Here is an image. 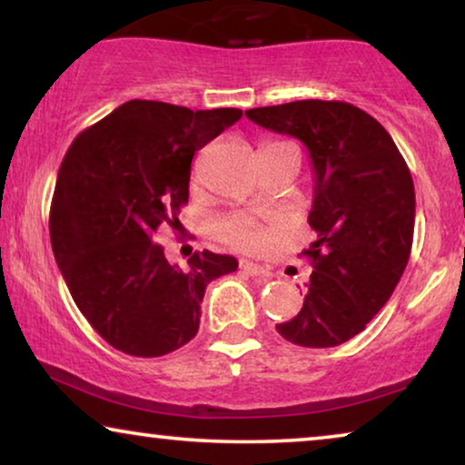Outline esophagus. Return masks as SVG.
I'll return each instance as SVG.
<instances>
[{
	"label": "esophagus",
	"instance_id": "obj_1",
	"mask_svg": "<svg viewBox=\"0 0 465 465\" xmlns=\"http://www.w3.org/2000/svg\"><path fill=\"white\" fill-rule=\"evenodd\" d=\"M241 269H243L247 275L250 277H260V279H269L271 277V271L266 269V266H260L256 262H241Z\"/></svg>",
	"mask_w": 465,
	"mask_h": 465
}]
</instances>
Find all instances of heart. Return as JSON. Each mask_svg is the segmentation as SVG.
<instances>
[{"label": "heart", "mask_w": 465, "mask_h": 465, "mask_svg": "<svg viewBox=\"0 0 465 465\" xmlns=\"http://www.w3.org/2000/svg\"><path fill=\"white\" fill-rule=\"evenodd\" d=\"M215 232L226 245L243 252L262 250L266 241H269V234H266L262 224L253 218H245V215H234V218L220 222Z\"/></svg>", "instance_id": "b5f03b06"}]
</instances>
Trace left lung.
<instances>
[{"instance_id": "1", "label": "left lung", "mask_w": 465, "mask_h": 465, "mask_svg": "<svg viewBox=\"0 0 465 465\" xmlns=\"http://www.w3.org/2000/svg\"><path fill=\"white\" fill-rule=\"evenodd\" d=\"M245 116L301 139L315 173L309 226L317 241L302 252L313 272L302 309L277 332L301 347L342 345L383 309L409 264L411 171L390 133L345 101H292Z\"/></svg>"}]
</instances>
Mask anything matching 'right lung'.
Wrapping results in <instances>:
<instances>
[{"label": "right lung", "instance_id": "add662e5", "mask_svg": "<svg viewBox=\"0 0 465 465\" xmlns=\"http://www.w3.org/2000/svg\"><path fill=\"white\" fill-rule=\"evenodd\" d=\"M234 107L199 110L133 99L82 131L63 158L50 243L69 294L105 342L135 358L171 353L199 332L209 282L232 256L194 252L171 264L154 234L180 226L194 152L237 123Z\"/></svg>", "mask_w": 465, "mask_h": 465}]
</instances>
